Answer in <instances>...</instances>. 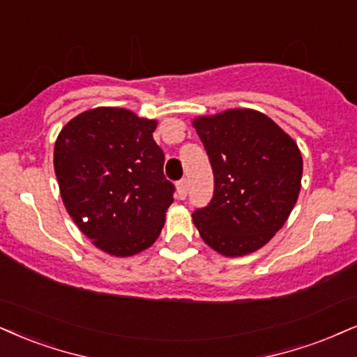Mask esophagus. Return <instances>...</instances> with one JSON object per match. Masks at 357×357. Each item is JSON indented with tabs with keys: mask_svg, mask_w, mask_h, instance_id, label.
I'll return each mask as SVG.
<instances>
[{
	"mask_svg": "<svg viewBox=\"0 0 357 357\" xmlns=\"http://www.w3.org/2000/svg\"><path fill=\"white\" fill-rule=\"evenodd\" d=\"M177 193H178V199H185L187 193H188V180L182 178L177 182Z\"/></svg>",
	"mask_w": 357,
	"mask_h": 357,
	"instance_id": "1",
	"label": "esophagus"
}]
</instances>
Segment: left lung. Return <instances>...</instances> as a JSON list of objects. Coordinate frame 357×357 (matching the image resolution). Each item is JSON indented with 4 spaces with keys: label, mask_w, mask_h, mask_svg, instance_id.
<instances>
[{
    "label": "left lung",
    "mask_w": 357,
    "mask_h": 357,
    "mask_svg": "<svg viewBox=\"0 0 357 357\" xmlns=\"http://www.w3.org/2000/svg\"><path fill=\"white\" fill-rule=\"evenodd\" d=\"M213 170V197L193 212L208 246L225 257L257 252L284 225L301 188L294 140L265 114L231 109L193 121Z\"/></svg>",
    "instance_id": "left-lung-1"
}]
</instances>
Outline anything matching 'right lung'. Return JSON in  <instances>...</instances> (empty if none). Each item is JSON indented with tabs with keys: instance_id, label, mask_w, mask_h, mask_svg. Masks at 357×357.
<instances>
[{
	"instance_id": "1",
	"label": "right lung",
	"mask_w": 357,
	"mask_h": 357,
	"mask_svg": "<svg viewBox=\"0 0 357 357\" xmlns=\"http://www.w3.org/2000/svg\"><path fill=\"white\" fill-rule=\"evenodd\" d=\"M155 127L127 109L98 107L57 135L54 170L66 210L92 243L116 257L149 248L174 202Z\"/></svg>"
}]
</instances>
